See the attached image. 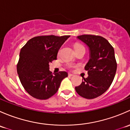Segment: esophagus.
<instances>
[{
    "label": "esophagus",
    "mask_w": 130,
    "mask_h": 130,
    "mask_svg": "<svg viewBox=\"0 0 130 130\" xmlns=\"http://www.w3.org/2000/svg\"><path fill=\"white\" fill-rule=\"evenodd\" d=\"M73 75H74L72 74V73H69V77H72Z\"/></svg>",
    "instance_id": "obj_1"
}]
</instances>
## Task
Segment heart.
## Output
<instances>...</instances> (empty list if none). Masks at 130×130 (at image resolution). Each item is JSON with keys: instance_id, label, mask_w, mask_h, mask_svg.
I'll return each mask as SVG.
<instances>
[{"instance_id": "obj_1", "label": "heart", "mask_w": 130, "mask_h": 130, "mask_svg": "<svg viewBox=\"0 0 130 130\" xmlns=\"http://www.w3.org/2000/svg\"><path fill=\"white\" fill-rule=\"evenodd\" d=\"M81 46H83L82 45H81V44H78V43H76V44H74V49H75V48H78V47H81Z\"/></svg>"}]
</instances>
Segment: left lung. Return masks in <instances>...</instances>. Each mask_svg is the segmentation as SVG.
I'll use <instances>...</instances> for the list:
<instances>
[{
  "instance_id": "1",
  "label": "left lung",
  "mask_w": 130,
  "mask_h": 130,
  "mask_svg": "<svg viewBox=\"0 0 130 130\" xmlns=\"http://www.w3.org/2000/svg\"><path fill=\"white\" fill-rule=\"evenodd\" d=\"M77 38L89 48V60L85 66L89 76L75 89L82 98L94 99L105 92L113 81L117 69L115 50L102 36L84 35Z\"/></svg>"
}]
</instances>
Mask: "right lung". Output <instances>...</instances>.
I'll return each instance as SVG.
<instances>
[{
	"label": "right lung",
	"mask_w": 130,
	"mask_h": 130,
	"mask_svg": "<svg viewBox=\"0 0 130 130\" xmlns=\"http://www.w3.org/2000/svg\"><path fill=\"white\" fill-rule=\"evenodd\" d=\"M69 37L36 36L21 48L17 71L23 87L32 97L41 100L51 98L68 76L66 72L53 75L49 70V63L57 59L60 47Z\"/></svg>",
	"instance_id": "obj_1"
}]
</instances>
